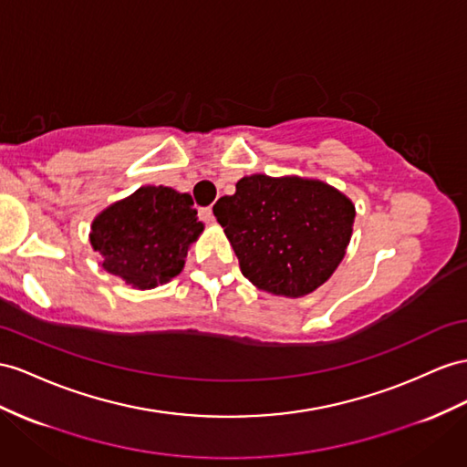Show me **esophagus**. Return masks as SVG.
Returning a JSON list of instances; mask_svg holds the SVG:
<instances>
[{
    "mask_svg": "<svg viewBox=\"0 0 467 467\" xmlns=\"http://www.w3.org/2000/svg\"><path fill=\"white\" fill-rule=\"evenodd\" d=\"M199 214H201V219L205 221V223H213V219H214V214H213V209H211V207L201 209V211H199Z\"/></svg>",
    "mask_w": 467,
    "mask_h": 467,
    "instance_id": "obj_1",
    "label": "esophagus"
}]
</instances>
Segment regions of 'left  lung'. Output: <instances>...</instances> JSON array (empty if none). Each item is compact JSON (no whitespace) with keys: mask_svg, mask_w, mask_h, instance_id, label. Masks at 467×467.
<instances>
[{"mask_svg":"<svg viewBox=\"0 0 467 467\" xmlns=\"http://www.w3.org/2000/svg\"><path fill=\"white\" fill-rule=\"evenodd\" d=\"M243 276L285 297L312 294L345 256L355 205L317 179L248 175L213 207Z\"/></svg>","mask_w":467,"mask_h":467,"instance_id":"left-lung-1","label":"left lung"}]
</instances>
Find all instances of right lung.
<instances>
[{
  "label": "right lung",
  "instance_id": "1",
  "mask_svg": "<svg viewBox=\"0 0 467 467\" xmlns=\"http://www.w3.org/2000/svg\"><path fill=\"white\" fill-rule=\"evenodd\" d=\"M202 229L189 193L146 185L92 221L90 244L102 254L106 272L131 288L150 290L183 270Z\"/></svg>",
  "mask_w": 467,
  "mask_h": 467
}]
</instances>
